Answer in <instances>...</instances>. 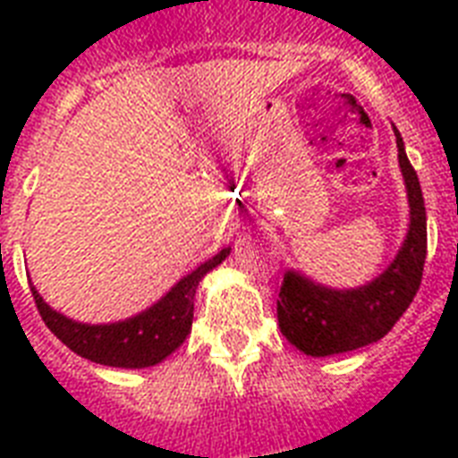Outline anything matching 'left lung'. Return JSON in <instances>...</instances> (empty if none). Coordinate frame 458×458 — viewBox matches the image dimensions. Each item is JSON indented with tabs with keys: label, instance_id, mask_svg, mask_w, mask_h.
Wrapping results in <instances>:
<instances>
[{
	"label": "left lung",
	"instance_id": "obj_1",
	"mask_svg": "<svg viewBox=\"0 0 458 458\" xmlns=\"http://www.w3.org/2000/svg\"><path fill=\"white\" fill-rule=\"evenodd\" d=\"M394 135L409 192L411 223L404 244L387 271L356 290H330L300 273H285L278 300V326L280 333L306 356L342 354L377 342L390 333L419 293L428 254L426 204L419 175L406 158L397 128Z\"/></svg>",
	"mask_w": 458,
	"mask_h": 458
}]
</instances>
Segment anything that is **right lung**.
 <instances>
[{"label":"right lung","mask_w":458,"mask_h":458,"mask_svg":"<svg viewBox=\"0 0 458 458\" xmlns=\"http://www.w3.org/2000/svg\"><path fill=\"white\" fill-rule=\"evenodd\" d=\"M230 254V247L221 250L214 259H208L197 266L192 273H187L171 293L161 297L147 311L138 313L128 320L106 323V326H88L78 320L66 318L64 313L54 311L30 287L32 300L38 306L45 326L82 359L102 363V366H116V369H147L157 366L168 354L185 342L192 330L194 318V293L199 280L211 268L221 264Z\"/></svg>","instance_id":"add662e5"}]
</instances>
